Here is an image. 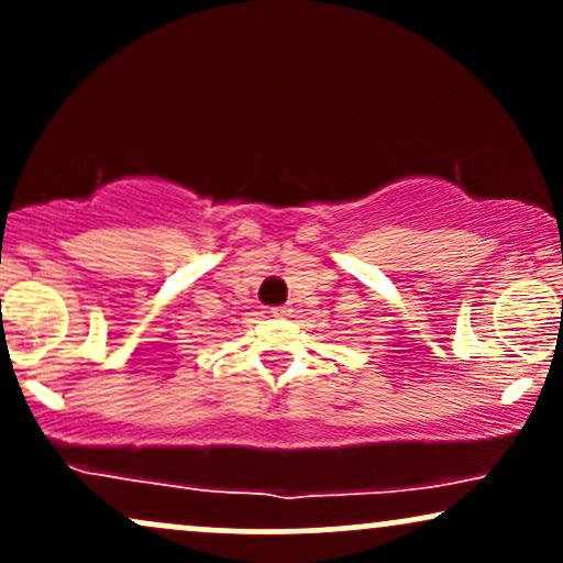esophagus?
<instances>
[{
    "label": "esophagus",
    "instance_id": "1",
    "mask_svg": "<svg viewBox=\"0 0 563 563\" xmlns=\"http://www.w3.org/2000/svg\"><path fill=\"white\" fill-rule=\"evenodd\" d=\"M290 312H294V309H290V307H275L273 309V314H277V318H288Z\"/></svg>",
    "mask_w": 563,
    "mask_h": 563
}]
</instances>
